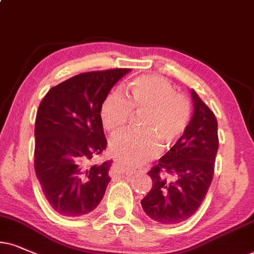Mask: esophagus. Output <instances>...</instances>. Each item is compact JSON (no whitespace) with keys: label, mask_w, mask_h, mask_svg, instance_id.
I'll return each instance as SVG.
<instances>
[{"label":"esophagus","mask_w":254,"mask_h":254,"mask_svg":"<svg viewBox=\"0 0 254 254\" xmlns=\"http://www.w3.org/2000/svg\"><path fill=\"white\" fill-rule=\"evenodd\" d=\"M114 169H116V170H120V164H118V163H116V164L114 165ZM129 176H132V175H131V173H130Z\"/></svg>","instance_id":"esophagus-1"}]
</instances>
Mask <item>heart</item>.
<instances>
[{
    "label": "heart",
    "mask_w": 254,
    "mask_h": 254,
    "mask_svg": "<svg viewBox=\"0 0 254 254\" xmlns=\"http://www.w3.org/2000/svg\"><path fill=\"white\" fill-rule=\"evenodd\" d=\"M136 115H145L140 133H124L110 142V151L127 168L134 169L155 158L165 146L181 139L191 120V108L184 96L175 92L165 78L140 76L130 83V99L121 90L110 92L101 108L104 127L115 134L127 129Z\"/></svg>",
    "instance_id": "obj_1"
}]
</instances>
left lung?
Here are the masks:
<instances>
[{
  "mask_svg": "<svg viewBox=\"0 0 254 254\" xmlns=\"http://www.w3.org/2000/svg\"><path fill=\"white\" fill-rule=\"evenodd\" d=\"M193 114L181 139L147 172L152 188L140 204L151 219L178 224L203 203L213 178L218 123L210 108L191 90Z\"/></svg>",
  "mask_w": 254,
  "mask_h": 254,
  "instance_id": "obj_1",
  "label": "left lung"
}]
</instances>
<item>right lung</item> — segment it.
<instances>
[{
	"mask_svg": "<svg viewBox=\"0 0 254 254\" xmlns=\"http://www.w3.org/2000/svg\"><path fill=\"white\" fill-rule=\"evenodd\" d=\"M130 69L79 73L51 88L35 122V172L54 211L79 217L94 211L111 178V160L90 165L107 146L101 108Z\"/></svg>",
	"mask_w": 254,
	"mask_h": 254,
	"instance_id": "obj_1",
	"label": "right lung"
}]
</instances>
